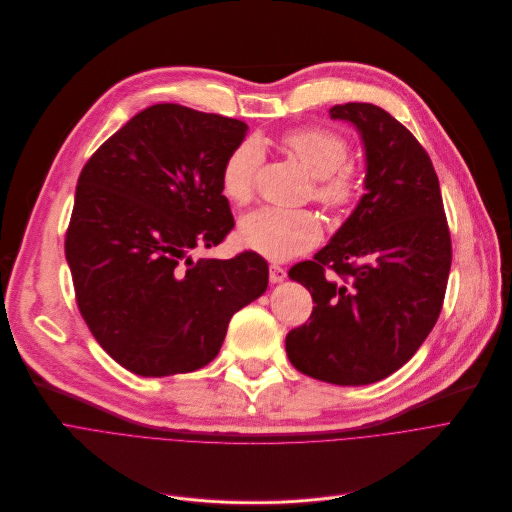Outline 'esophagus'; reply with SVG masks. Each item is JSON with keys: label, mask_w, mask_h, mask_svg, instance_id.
<instances>
[{"label": "esophagus", "mask_w": 512, "mask_h": 512, "mask_svg": "<svg viewBox=\"0 0 512 512\" xmlns=\"http://www.w3.org/2000/svg\"><path fill=\"white\" fill-rule=\"evenodd\" d=\"M284 278H286V269L280 267V265H276V263H271V265H269V282H271V284H278V282H282Z\"/></svg>", "instance_id": "1"}]
</instances>
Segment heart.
Returning a JSON list of instances; mask_svg holds the SVG:
<instances>
[{
  "label": "heart",
  "mask_w": 512,
  "mask_h": 512,
  "mask_svg": "<svg viewBox=\"0 0 512 512\" xmlns=\"http://www.w3.org/2000/svg\"><path fill=\"white\" fill-rule=\"evenodd\" d=\"M282 150L313 177V199L331 214L348 212L362 193L358 168L348 162L350 146L344 135L309 125L288 131L280 140ZM261 154L253 142L234 148L222 166V191L245 206L255 195ZM323 238V224L309 210L261 208L238 224V241L243 247L274 261H284L311 251Z\"/></svg>",
  "instance_id": "1"
}]
</instances>
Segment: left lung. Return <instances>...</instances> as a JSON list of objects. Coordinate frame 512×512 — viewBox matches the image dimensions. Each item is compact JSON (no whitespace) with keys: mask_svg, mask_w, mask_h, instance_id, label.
Returning a JSON list of instances; mask_svg holds the SVG:
<instances>
[{"mask_svg":"<svg viewBox=\"0 0 512 512\" xmlns=\"http://www.w3.org/2000/svg\"><path fill=\"white\" fill-rule=\"evenodd\" d=\"M356 125L366 193L313 261L290 267L309 288V323L286 335L294 368L333 385L377 383L432 331L451 271V232L432 160L414 133L370 102L329 109Z\"/></svg>","mask_w":512,"mask_h":512,"instance_id":"8db88e82","label":"left lung"}]
</instances>
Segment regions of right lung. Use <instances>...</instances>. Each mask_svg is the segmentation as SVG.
I'll return each mask as SVG.
<instances>
[{
    "instance_id": "right-lung-1",
    "label": "right lung",
    "mask_w": 512,
    "mask_h": 512,
    "mask_svg": "<svg viewBox=\"0 0 512 512\" xmlns=\"http://www.w3.org/2000/svg\"><path fill=\"white\" fill-rule=\"evenodd\" d=\"M247 123L173 102L129 119L84 164L65 259L94 339L140 377L210 364L236 311L267 288L255 251L191 259L234 228L222 166Z\"/></svg>"
}]
</instances>
